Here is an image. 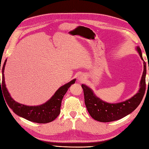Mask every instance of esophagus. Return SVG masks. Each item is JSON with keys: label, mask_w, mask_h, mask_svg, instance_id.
Instances as JSON below:
<instances>
[{"label": "esophagus", "mask_w": 149, "mask_h": 149, "mask_svg": "<svg viewBox=\"0 0 149 149\" xmlns=\"http://www.w3.org/2000/svg\"><path fill=\"white\" fill-rule=\"evenodd\" d=\"M78 79L79 80L80 82H83V81L86 79L85 76L83 75V74H80V76H79V77H78Z\"/></svg>", "instance_id": "1"}]
</instances>
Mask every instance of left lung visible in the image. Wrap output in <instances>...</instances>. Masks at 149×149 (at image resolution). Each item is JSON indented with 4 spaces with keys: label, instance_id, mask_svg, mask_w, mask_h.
I'll return each mask as SVG.
<instances>
[{
    "label": "left lung",
    "instance_id": "left-lung-1",
    "mask_svg": "<svg viewBox=\"0 0 149 149\" xmlns=\"http://www.w3.org/2000/svg\"><path fill=\"white\" fill-rule=\"evenodd\" d=\"M140 57L143 60L142 57L141 50L139 47H137ZM144 69L140 82V88L136 93L131 99L126 101L116 104L107 103L100 100L95 96L93 92L88 86L82 84L84 91V101L87 109L92 118L99 122L107 123L114 121L122 119L127 115L132 113L137 108L141 103L143 97L146 89V63L143 61ZM149 70V68H148Z\"/></svg>",
    "mask_w": 149,
    "mask_h": 149
}]
</instances>
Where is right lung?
Segmentation results:
<instances>
[{
	"mask_svg": "<svg viewBox=\"0 0 149 149\" xmlns=\"http://www.w3.org/2000/svg\"><path fill=\"white\" fill-rule=\"evenodd\" d=\"M6 62L5 60L3 67H2V78L1 84L0 81V91L1 89L3 92V95L5 97L6 100L9 107L12 109L13 112L17 116L23 117L30 121L38 123H48L52 122L59 116L60 113V107L61 100L68 89L71 86V84H74L76 79L71 80L65 85L60 87L54 95L51 97L49 100L43 104L37 106H25L21 104L15 102L8 93L6 88L4 82V71ZM1 70V65H0ZM2 88H1V87Z\"/></svg>",
	"mask_w": 149,
	"mask_h": 149,
	"instance_id": "obj_1",
	"label": "right lung"
}]
</instances>
